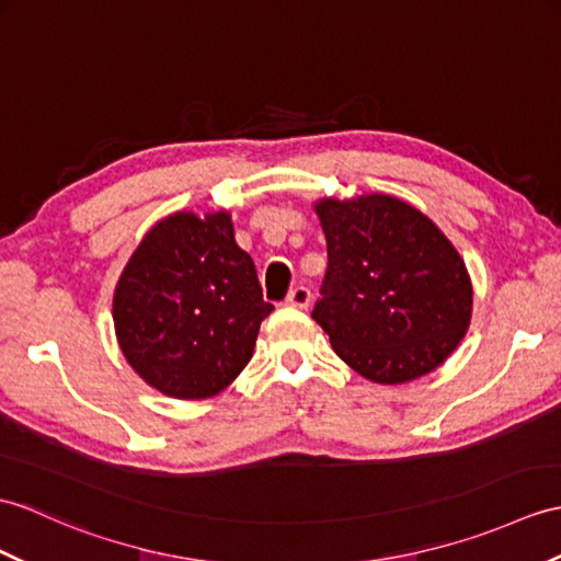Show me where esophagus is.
<instances>
[{"instance_id":"1","label":"esophagus","mask_w":561,"mask_h":561,"mask_svg":"<svg viewBox=\"0 0 561 561\" xmlns=\"http://www.w3.org/2000/svg\"><path fill=\"white\" fill-rule=\"evenodd\" d=\"M286 306L306 310L310 306V289H308V286H296V289H291L289 296H286Z\"/></svg>"}]
</instances>
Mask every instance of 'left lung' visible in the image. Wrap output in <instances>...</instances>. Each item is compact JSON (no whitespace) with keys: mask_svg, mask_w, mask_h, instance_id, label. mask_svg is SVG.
<instances>
[{"mask_svg":"<svg viewBox=\"0 0 561 561\" xmlns=\"http://www.w3.org/2000/svg\"><path fill=\"white\" fill-rule=\"evenodd\" d=\"M328 275L312 320L334 354L377 385L433 373L468 332L473 284L433 219L394 195L320 198Z\"/></svg>","mask_w":561,"mask_h":561,"instance_id":"8db88e82","label":"left lung"}]
</instances>
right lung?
<instances>
[{"mask_svg": "<svg viewBox=\"0 0 561 561\" xmlns=\"http://www.w3.org/2000/svg\"><path fill=\"white\" fill-rule=\"evenodd\" d=\"M270 312L227 210H179L152 225L112 298L128 366L164 397L186 401L237 380Z\"/></svg>", "mask_w": 561, "mask_h": 561, "instance_id": "right-lung-1", "label": "right lung"}]
</instances>
